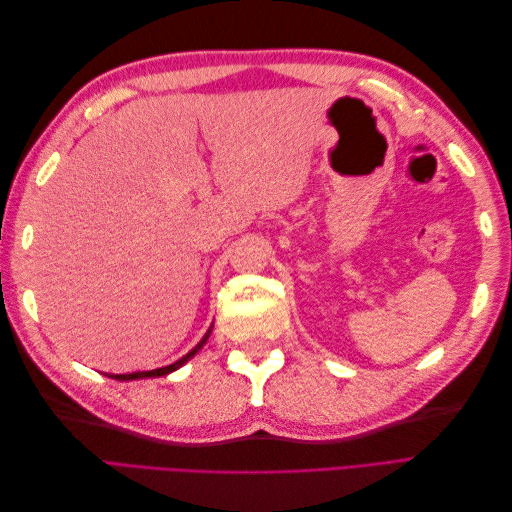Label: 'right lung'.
<instances>
[{
  "instance_id": "obj_1",
  "label": "right lung",
  "mask_w": 512,
  "mask_h": 512,
  "mask_svg": "<svg viewBox=\"0 0 512 512\" xmlns=\"http://www.w3.org/2000/svg\"><path fill=\"white\" fill-rule=\"evenodd\" d=\"M211 329H213V327H209V331L203 335V339H200V342H198L188 354H183L181 359L175 361L173 365L158 367V369H149V371H132V374H113V376H108V378H115V380L126 382V380H143V378H160V376H166V374H170V371H175V369H179L181 365L188 363V361L192 359V356L207 344V339H209V335H211Z\"/></svg>"
}]
</instances>
